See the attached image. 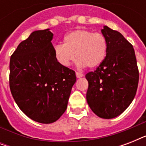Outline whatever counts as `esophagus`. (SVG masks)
<instances>
[{
    "mask_svg": "<svg viewBox=\"0 0 146 146\" xmlns=\"http://www.w3.org/2000/svg\"><path fill=\"white\" fill-rule=\"evenodd\" d=\"M76 77L77 78H80L83 76V74L81 73H79V72H76Z\"/></svg>",
    "mask_w": 146,
    "mask_h": 146,
    "instance_id": "1",
    "label": "esophagus"
}]
</instances>
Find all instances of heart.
I'll return each mask as SVG.
<instances>
[{"instance_id": "heart-1", "label": "heart", "mask_w": 146, "mask_h": 146, "mask_svg": "<svg viewBox=\"0 0 146 146\" xmlns=\"http://www.w3.org/2000/svg\"><path fill=\"white\" fill-rule=\"evenodd\" d=\"M107 48V40L102 33L76 29L66 34L64 44H56L54 52L62 66H69L76 57L80 67L94 69L105 59Z\"/></svg>"}]
</instances>
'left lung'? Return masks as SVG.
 Wrapping results in <instances>:
<instances>
[{
  "label": "left lung",
  "instance_id": "1",
  "mask_svg": "<svg viewBox=\"0 0 146 146\" xmlns=\"http://www.w3.org/2000/svg\"><path fill=\"white\" fill-rule=\"evenodd\" d=\"M105 59L86 75L89 82L86 100L96 115L111 119L122 113L133 102L138 87L139 69L134 48L119 32L104 26Z\"/></svg>",
  "mask_w": 146,
  "mask_h": 146
}]
</instances>
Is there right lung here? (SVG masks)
I'll return each mask as SVG.
<instances>
[{"label":"right lung","instance_id":"1","mask_svg":"<svg viewBox=\"0 0 146 146\" xmlns=\"http://www.w3.org/2000/svg\"><path fill=\"white\" fill-rule=\"evenodd\" d=\"M48 29L33 32L18 45L10 60V89L20 110L42 123L57 120L67 108L75 71L54 56Z\"/></svg>","mask_w":146,"mask_h":146}]
</instances>
